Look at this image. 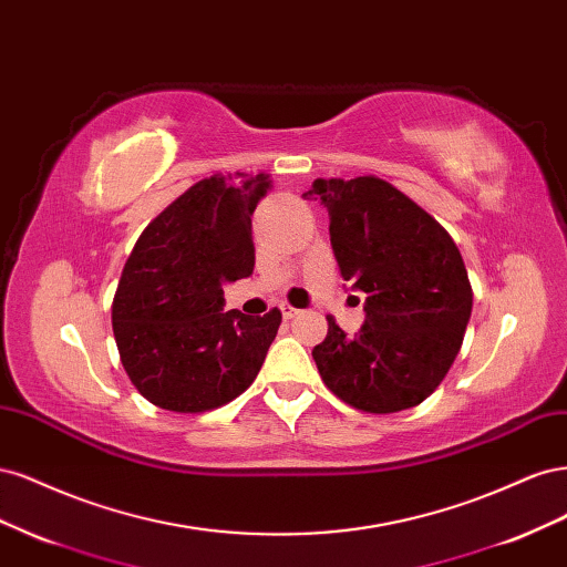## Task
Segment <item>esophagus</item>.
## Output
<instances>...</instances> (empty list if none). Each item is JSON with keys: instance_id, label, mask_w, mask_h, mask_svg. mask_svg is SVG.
<instances>
[{"instance_id": "34e87169", "label": "esophagus", "mask_w": 567, "mask_h": 567, "mask_svg": "<svg viewBox=\"0 0 567 567\" xmlns=\"http://www.w3.org/2000/svg\"><path fill=\"white\" fill-rule=\"evenodd\" d=\"M279 310H281V317H284V319H293V317H298V310H296V307H290V305H281Z\"/></svg>"}]
</instances>
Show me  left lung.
<instances>
[{
    "label": "left lung",
    "mask_w": 567,
    "mask_h": 567,
    "mask_svg": "<svg viewBox=\"0 0 567 567\" xmlns=\"http://www.w3.org/2000/svg\"><path fill=\"white\" fill-rule=\"evenodd\" d=\"M302 198L329 213L340 277L364 296L362 329L348 336L329 317L312 350L323 383L371 414L421 404L454 364L473 310L452 236L379 177L315 179Z\"/></svg>",
    "instance_id": "obj_1"
}]
</instances>
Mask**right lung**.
Here are the masks:
<instances>
[{
    "instance_id": "right-lung-1",
    "label": "right lung",
    "mask_w": 567,
    "mask_h": 567,
    "mask_svg": "<svg viewBox=\"0 0 567 567\" xmlns=\"http://www.w3.org/2000/svg\"><path fill=\"white\" fill-rule=\"evenodd\" d=\"M265 175L194 184L151 221L113 298L120 359L148 402L196 414L238 398L260 371L281 312H225L221 286L255 267L252 213Z\"/></svg>"
}]
</instances>
